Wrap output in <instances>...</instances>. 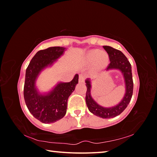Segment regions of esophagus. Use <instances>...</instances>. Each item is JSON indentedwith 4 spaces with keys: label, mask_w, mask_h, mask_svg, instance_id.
Here are the masks:
<instances>
[{
    "label": "esophagus",
    "mask_w": 157,
    "mask_h": 157,
    "mask_svg": "<svg viewBox=\"0 0 157 157\" xmlns=\"http://www.w3.org/2000/svg\"><path fill=\"white\" fill-rule=\"evenodd\" d=\"M85 80V76L83 75H79V82H84Z\"/></svg>",
    "instance_id": "1"
}]
</instances>
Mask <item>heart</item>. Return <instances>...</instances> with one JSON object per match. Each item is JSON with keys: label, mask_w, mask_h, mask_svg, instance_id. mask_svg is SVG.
I'll list each match as a JSON object with an SVG mask.
<instances>
[{"label": "heart", "mask_w": 157, "mask_h": 157, "mask_svg": "<svg viewBox=\"0 0 157 157\" xmlns=\"http://www.w3.org/2000/svg\"><path fill=\"white\" fill-rule=\"evenodd\" d=\"M86 61L90 64L94 63V68L95 71H100L107 67L109 56L106 52H101L99 50H89L86 55Z\"/></svg>", "instance_id": "b5f03b06"}]
</instances>
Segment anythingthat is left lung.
Instances as JSON below:
<instances>
[{
  "instance_id": "left-lung-1",
  "label": "left lung",
  "mask_w": 157,
  "mask_h": 157,
  "mask_svg": "<svg viewBox=\"0 0 157 157\" xmlns=\"http://www.w3.org/2000/svg\"><path fill=\"white\" fill-rule=\"evenodd\" d=\"M103 48L108 53L110 60V63L107 66V70L118 69L123 74L124 82H125V94L123 100L118 105L112 107H103L98 105L91 97V81L89 79H87L86 80L87 88L86 102L90 112L94 113V115L102 118H111L120 115L127 108L132 97L134 83H133L131 64L123 53L111 46H105Z\"/></svg>"
}]
</instances>
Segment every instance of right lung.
Here are the masks:
<instances>
[{
	"mask_svg": "<svg viewBox=\"0 0 157 157\" xmlns=\"http://www.w3.org/2000/svg\"><path fill=\"white\" fill-rule=\"evenodd\" d=\"M65 48L55 46L41 50L36 53L26 69L23 89L26 106L34 118L43 123H52L65 116L68 97L78 83L79 75L76 74L70 82H60L52 91L46 95L40 94L35 86L39 73L52 64L63 54Z\"/></svg>",
	"mask_w": 157,
	"mask_h": 157,
	"instance_id": "1",
	"label": "right lung"
}]
</instances>
